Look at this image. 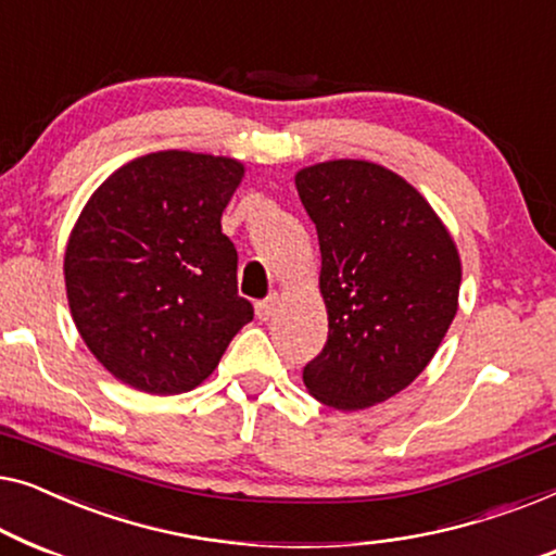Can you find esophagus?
<instances>
[{
    "mask_svg": "<svg viewBox=\"0 0 556 556\" xmlns=\"http://www.w3.org/2000/svg\"><path fill=\"white\" fill-rule=\"evenodd\" d=\"M277 304H279V296L277 294H271V296H267V300L256 302V317H260L262 323H267L269 317H275Z\"/></svg>",
    "mask_w": 556,
    "mask_h": 556,
    "instance_id": "obj_1",
    "label": "esophagus"
}]
</instances>
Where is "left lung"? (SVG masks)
<instances>
[{
  "instance_id": "obj_1",
  "label": "left lung",
  "mask_w": 556,
  "mask_h": 556,
  "mask_svg": "<svg viewBox=\"0 0 556 556\" xmlns=\"http://www.w3.org/2000/svg\"><path fill=\"white\" fill-rule=\"evenodd\" d=\"M294 184L317 229L330 323L302 380L330 408H370L408 388L448 332L458 249L431 203L378 163H315Z\"/></svg>"
}]
</instances>
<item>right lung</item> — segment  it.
Segmentation results:
<instances>
[{"mask_svg":"<svg viewBox=\"0 0 556 556\" xmlns=\"http://www.w3.org/2000/svg\"><path fill=\"white\" fill-rule=\"evenodd\" d=\"M241 178L226 155L159 151L125 163L85 203L65 249L67 302L85 345L125 386L193 390L254 319L222 231Z\"/></svg>","mask_w":556,"mask_h":556,"instance_id":"1","label":"right lung"}]
</instances>
